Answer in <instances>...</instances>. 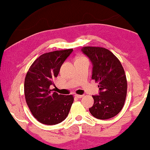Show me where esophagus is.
I'll list each match as a JSON object with an SVG mask.
<instances>
[{
  "mask_svg": "<svg viewBox=\"0 0 150 150\" xmlns=\"http://www.w3.org/2000/svg\"><path fill=\"white\" fill-rule=\"evenodd\" d=\"M75 97H76L77 98H82L83 97V95H75Z\"/></svg>",
  "mask_w": 150,
  "mask_h": 150,
  "instance_id": "34e87169",
  "label": "esophagus"
}]
</instances>
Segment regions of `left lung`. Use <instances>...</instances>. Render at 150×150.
<instances>
[{
    "label": "left lung",
    "mask_w": 150,
    "mask_h": 150,
    "mask_svg": "<svg viewBox=\"0 0 150 150\" xmlns=\"http://www.w3.org/2000/svg\"><path fill=\"white\" fill-rule=\"evenodd\" d=\"M81 51L92 62V79L99 82V95H92L90 113L99 120L113 117L121 111L127 97V78L122 64L105 48L84 47Z\"/></svg>",
    "instance_id": "1"
}]
</instances>
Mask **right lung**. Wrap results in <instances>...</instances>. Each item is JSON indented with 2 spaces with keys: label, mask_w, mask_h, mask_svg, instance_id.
<instances>
[{
  "label": "right lung",
  "mask_w": 150,
  "mask_h": 150,
  "mask_svg": "<svg viewBox=\"0 0 150 150\" xmlns=\"http://www.w3.org/2000/svg\"><path fill=\"white\" fill-rule=\"evenodd\" d=\"M73 49L55 51L40 55L30 66L24 81V93L33 115L47 125L60 123L69 114L74 97L51 90L60 67Z\"/></svg>",
  "instance_id": "right-lung-1"
}]
</instances>
